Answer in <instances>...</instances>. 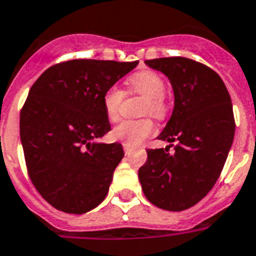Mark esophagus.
<instances>
[{"mask_svg":"<svg viewBox=\"0 0 256 256\" xmlns=\"http://www.w3.org/2000/svg\"><path fill=\"white\" fill-rule=\"evenodd\" d=\"M124 152H126V155H128V154L132 152V147L128 146V144H126V143H124Z\"/></svg>","mask_w":256,"mask_h":256,"instance_id":"1","label":"esophagus"}]
</instances>
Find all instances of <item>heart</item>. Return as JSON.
<instances>
[{
    "mask_svg": "<svg viewBox=\"0 0 256 256\" xmlns=\"http://www.w3.org/2000/svg\"><path fill=\"white\" fill-rule=\"evenodd\" d=\"M128 86L130 92L139 93L146 97V102L143 106V114L162 118L166 114V81L160 74L152 70H142L132 74L128 80ZM124 92L118 86H110L104 94L102 104L105 113L110 121H117L120 117ZM155 132V126L150 120L139 121H122L113 130V136L121 142L135 146L143 142Z\"/></svg>",
    "mask_w": 256,
    "mask_h": 256,
    "instance_id": "b5f03b06",
    "label": "heart"
}]
</instances>
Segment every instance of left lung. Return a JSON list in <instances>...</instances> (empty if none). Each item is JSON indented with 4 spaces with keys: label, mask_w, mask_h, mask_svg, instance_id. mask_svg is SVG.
Segmentation results:
<instances>
[{
    "label": "left lung",
    "mask_w": 256,
    "mask_h": 256,
    "mask_svg": "<svg viewBox=\"0 0 256 256\" xmlns=\"http://www.w3.org/2000/svg\"><path fill=\"white\" fill-rule=\"evenodd\" d=\"M168 78L175 106L158 139L175 144V152L147 150L138 176L147 200L164 210L196 205L220 178L236 132L230 94L222 78L206 66L186 58L146 60Z\"/></svg>",
    "instance_id": "1"
}]
</instances>
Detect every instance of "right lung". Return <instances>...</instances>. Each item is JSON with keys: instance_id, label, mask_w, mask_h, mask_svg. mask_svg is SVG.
<instances>
[{"instance_id": "right-lung-1", "label": "right lung", "mask_w": 256, "mask_h": 256, "mask_svg": "<svg viewBox=\"0 0 256 256\" xmlns=\"http://www.w3.org/2000/svg\"><path fill=\"white\" fill-rule=\"evenodd\" d=\"M139 62L78 59L56 64L31 86L20 132L31 182L58 210L82 214L106 197L124 158L110 132L104 94Z\"/></svg>"}]
</instances>
